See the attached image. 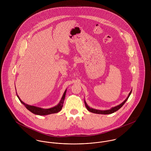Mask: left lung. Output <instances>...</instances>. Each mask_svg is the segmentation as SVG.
I'll return each instance as SVG.
<instances>
[{
    "label": "left lung",
    "mask_w": 151,
    "mask_h": 151,
    "mask_svg": "<svg viewBox=\"0 0 151 151\" xmlns=\"http://www.w3.org/2000/svg\"><path fill=\"white\" fill-rule=\"evenodd\" d=\"M131 92H132V89L131 91H130V92L128 95V96L127 97V98L122 103L120 104V105L116 106H114V107H113V108H111L110 109H109V110H97V109H93V108H90L86 104V101H84V102H85V105H86V109H88V111L92 112V113H96V114H111L113 113H114L115 111H116L117 110H118L119 109L122 108L123 106V105L126 103V102L127 101V99H129V95H131Z\"/></svg>",
    "instance_id": "1"
}]
</instances>
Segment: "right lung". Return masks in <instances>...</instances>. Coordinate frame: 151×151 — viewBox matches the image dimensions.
I'll list each match as a JSON object with an SVG mask.
<instances>
[{
    "mask_svg": "<svg viewBox=\"0 0 151 151\" xmlns=\"http://www.w3.org/2000/svg\"><path fill=\"white\" fill-rule=\"evenodd\" d=\"M66 91H67V89L65 90V92L63 93V95L60 102H59V104L56 106H55L53 108H49V109H43V108H40V107H37V106H35L27 105L22 101V100L20 99V97L19 96V95H17V92H16V94H17V96L18 98L19 99L20 101L21 102V103L22 104L24 105V106L27 108L28 110H29L31 112H32V113L37 114V115L45 116V115H48V114H52V113H56L61 110V109L63 107V105Z\"/></svg>",
    "mask_w": 151,
    "mask_h": 151,
    "instance_id": "right-lung-1",
    "label": "right lung"
}]
</instances>
